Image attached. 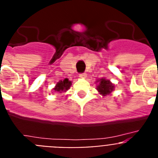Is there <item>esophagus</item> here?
I'll use <instances>...</instances> for the list:
<instances>
[{
    "instance_id": "esophagus-1",
    "label": "esophagus",
    "mask_w": 158,
    "mask_h": 158,
    "mask_svg": "<svg viewBox=\"0 0 158 158\" xmlns=\"http://www.w3.org/2000/svg\"><path fill=\"white\" fill-rule=\"evenodd\" d=\"M86 77H87V74H86V73H81V74H79V78H81V79H85Z\"/></svg>"
}]
</instances>
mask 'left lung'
Masks as SVG:
<instances>
[{"label":"left lung","instance_id":"left-lung-1","mask_svg":"<svg viewBox=\"0 0 158 158\" xmlns=\"http://www.w3.org/2000/svg\"><path fill=\"white\" fill-rule=\"evenodd\" d=\"M97 82H99V84L97 86V91L103 96L109 95L114 90V87H114L113 84L108 79H100Z\"/></svg>","mask_w":158,"mask_h":158}]
</instances>
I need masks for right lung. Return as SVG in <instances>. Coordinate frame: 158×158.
<instances>
[{
	"label": "right lung",
	"mask_w": 158,
	"mask_h": 158,
	"mask_svg": "<svg viewBox=\"0 0 158 158\" xmlns=\"http://www.w3.org/2000/svg\"><path fill=\"white\" fill-rule=\"evenodd\" d=\"M71 81H70L68 79H65L63 80H60L58 82L54 88V91L56 92H62V91H67L71 86Z\"/></svg>",
	"instance_id": "obj_1"
}]
</instances>
